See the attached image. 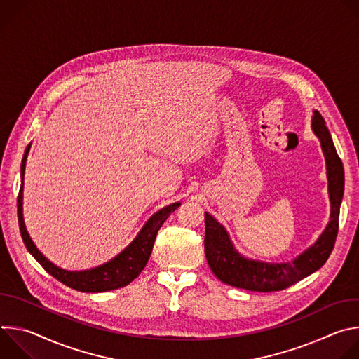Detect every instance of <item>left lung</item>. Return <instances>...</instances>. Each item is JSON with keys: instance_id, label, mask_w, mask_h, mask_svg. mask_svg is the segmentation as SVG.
<instances>
[{"instance_id": "left-lung-1", "label": "left lung", "mask_w": 359, "mask_h": 359, "mask_svg": "<svg viewBox=\"0 0 359 359\" xmlns=\"http://www.w3.org/2000/svg\"><path fill=\"white\" fill-rule=\"evenodd\" d=\"M313 130L321 142L327 163L331 217L318 240L290 263H264L250 260L234 248L226 229L209 213H204L206 236L204 252L213 274L224 284L248 291H280L321 269L328 260L338 234L339 208L344 196V166L335 150L325 121L314 111Z\"/></svg>"}]
</instances>
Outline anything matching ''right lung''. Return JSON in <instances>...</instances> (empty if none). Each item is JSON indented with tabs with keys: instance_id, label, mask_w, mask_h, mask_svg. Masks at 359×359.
Here are the masks:
<instances>
[{
	"instance_id": "1",
	"label": "right lung",
	"mask_w": 359,
	"mask_h": 359,
	"mask_svg": "<svg viewBox=\"0 0 359 359\" xmlns=\"http://www.w3.org/2000/svg\"><path fill=\"white\" fill-rule=\"evenodd\" d=\"M27 155H28V150H25V155L21 165L22 186H24ZM22 186L18 193L17 209H18L20 231L27 250L32 254V257L42 266V269L48 274L55 277L58 281H61L67 287L74 288L76 291H82V292H104V291H111V290L125 287L129 283H132L144 269L150 257V252H151L153 244H155V238L159 229L170 216V213H173L180 206V203L177 201V203L169 204V206L163 208L162 210L153 215L142 227L136 238L111 262L85 271H67L50 263L48 259H45L42 252L35 247L34 241L31 240L22 217V190H24Z\"/></svg>"
}]
</instances>
